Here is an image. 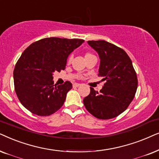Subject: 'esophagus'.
<instances>
[{
  "label": "esophagus",
  "mask_w": 159,
  "mask_h": 159,
  "mask_svg": "<svg viewBox=\"0 0 159 159\" xmlns=\"http://www.w3.org/2000/svg\"><path fill=\"white\" fill-rule=\"evenodd\" d=\"M73 86H74V87H78V86H81V84H78V83H74V84H73Z\"/></svg>",
  "instance_id": "1"
}]
</instances>
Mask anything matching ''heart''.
<instances>
[{
    "label": "heart",
    "mask_w": 159,
    "mask_h": 159,
    "mask_svg": "<svg viewBox=\"0 0 159 159\" xmlns=\"http://www.w3.org/2000/svg\"><path fill=\"white\" fill-rule=\"evenodd\" d=\"M92 55H93L92 54H91V53H86L85 54V57H89V56H92ZM72 60V55H70V56L68 57V58H67V62H70V61Z\"/></svg>",
    "instance_id": "1"
}]
</instances>
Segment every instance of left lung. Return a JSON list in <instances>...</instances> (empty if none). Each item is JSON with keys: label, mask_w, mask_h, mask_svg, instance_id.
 <instances>
[{"label": "left lung", "mask_w": 159, "mask_h": 159, "mask_svg": "<svg viewBox=\"0 0 159 159\" xmlns=\"http://www.w3.org/2000/svg\"><path fill=\"white\" fill-rule=\"evenodd\" d=\"M98 53L100 65L98 75L105 81L102 89L84 99L89 113L99 119H111L125 111L134 99L137 89V73L125 51L105 41H89Z\"/></svg>", "instance_id": "8db88e82"}]
</instances>
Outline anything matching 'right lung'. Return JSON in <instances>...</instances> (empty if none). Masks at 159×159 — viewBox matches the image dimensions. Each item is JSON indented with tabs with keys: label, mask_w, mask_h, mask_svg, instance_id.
I'll use <instances>...</instances> for the list:
<instances>
[{
	"label": "right lung",
	"mask_w": 159,
	"mask_h": 159,
	"mask_svg": "<svg viewBox=\"0 0 159 159\" xmlns=\"http://www.w3.org/2000/svg\"><path fill=\"white\" fill-rule=\"evenodd\" d=\"M84 42L46 38L34 42L23 52L14 67V83L25 108L37 116H47L62 106L73 86L70 81L54 84L53 73L65 70L69 54Z\"/></svg>",
	"instance_id": "1"
}]
</instances>
